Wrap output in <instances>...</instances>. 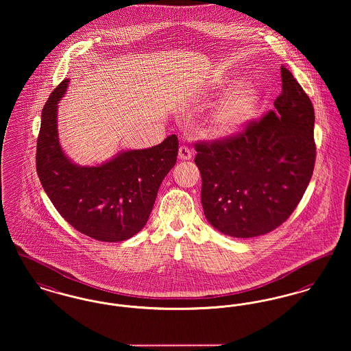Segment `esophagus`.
Listing matches in <instances>:
<instances>
[{"label": "esophagus", "instance_id": "esophagus-1", "mask_svg": "<svg viewBox=\"0 0 351 351\" xmlns=\"http://www.w3.org/2000/svg\"><path fill=\"white\" fill-rule=\"evenodd\" d=\"M191 157H193V153L187 147H181L178 150V158L180 160L187 161V160H191Z\"/></svg>", "mask_w": 351, "mask_h": 351}]
</instances>
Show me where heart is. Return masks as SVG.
<instances>
[{
	"label": "heart",
	"mask_w": 351,
	"mask_h": 351,
	"mask_svg": "<svg viewBox=\"0 0 351 351\" xmlns=\"http://www.w3.org/2000/svg\"><path fill=\"white\" fill-rule=\"evenodd\" d=\"M261 93L256 84L245 83L228 93L211 112V127L217 134L230 136L247 127L256 116Z\"/></svg>",
	"instance_id": "heart-1"
}]
</instances>
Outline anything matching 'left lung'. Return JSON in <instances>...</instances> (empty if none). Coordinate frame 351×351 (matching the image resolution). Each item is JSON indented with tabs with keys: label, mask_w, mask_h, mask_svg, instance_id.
Instances as JSON below:
<instances>
[{
	"label": "left lung",
	"mask_w": 351,
	"mask_h": 351,
	"mask_svg": "<svg viewBox=\"0 0 351 351\" xmlns=\"http://www.w3.org/2000/svg\"><path fill=\"white\" fill-rule=\"evenodd\" d=\"M275 110L238 136L197 144L206 219L232 238H255L287 221L301 201L315 160L314 110L281 66Z\"/></svg>",
	"instance_id": "8db88e82"
}]
</instances>
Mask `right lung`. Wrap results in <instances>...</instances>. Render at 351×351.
Instances as JSON below:
<instances>
[{
	"instance_id": "add662e5",
	"label": "right lung",
	"mask_w": 351,
	"mask_h": 351,
	"mask_svg": "<svg viewBox=\"0 0 351 351\" xmlns=\"http://www.w3.org/2000/svg\"><path fill=\"white\" fill-rule=\"evenodd\" d=\"M69 82L56 87L42 111L39 181L58 213L79 232L110 243L130 239L147 224L162 180L177 162L178 138L171 134L152 148L121 150L93 167L75 164L58 133V103Z\"/></svg>"
}]
</instances>
